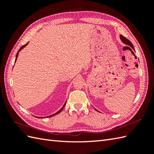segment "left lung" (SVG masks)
<instances>
[{
  "label": "left lung",
  "mask_w": 154,
  "mask_h": 154,
  "mask_svg": "<svg viewBox=\"0 0 154 154\" xmlns=\"http://www.w3.org/2000/svg\"><path fill=\"white\" fill-rule=\"evenodd\" d=\"M120 40H121V41H122V43H124V44H126V45H128V46H130V48H131L134 51H135L134 48V45H133L131 43V42L129 41V40H128V39H126V38H124V36H122V35H120Z\"/></svg>",
  "instance_id": "obj_1"
}]
</instances>
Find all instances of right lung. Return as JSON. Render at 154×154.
Here are the masks:
<instances>
[{
	"instance_id": "obj_1",
	"label": "right lung",
	"mask_w": 154,
	"mask_h": 154,
	"mask_svg": "<svg viewBox=\"0 0 154 154\" xmlns=\"http://www.w3.org/2000/svg\"><path fill=\"white\" fill-rule=\"evenodd\" d=\"M28 43H29V42H28V43L26 44V45H23V46H22L20 48V50H18V51L17 52V54H16V60H15V63H16V60H17V57H18V54H19V52L20 51L22 50V49L23 48H24L26 46V45L28 44ZM65 104H66V102H65V104H63V106H62V108H61V109L60 110H58L57 111V112H55V113H54V114H51V115H50V116H46L47 118L48 117H51V116H55V115H56V114H59V113H60L61 112V111H62V110H63V109H64V107H65ZM35 117H37V118H42V117H38V116H35ZM46 117H45V118H46ZM43 118H44V117H43Z\"/></svg>"
}]
</instances>
